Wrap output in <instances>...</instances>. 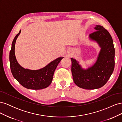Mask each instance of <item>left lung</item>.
<instances>
[{
  "label": "left lung",
  "instance_id": "obj_1",
  "mask_svg": "<svg viewBox=\"0 0 122 122\" xmlns=\"http://www.w3.org/2000/svg\"><path fill=\"white\" fill-rule=\"evenodd\" d=\"M89 38L96 42L101 50L97 60L91 67L83 69L75 59L71 58L73 81L77 86L86 90L97 89L106 83L113 72L115 50L109 32L101 25H96Z\"/></svg>",
  "mask_w": 122,
  "mask_h": 122
}]
</instances>
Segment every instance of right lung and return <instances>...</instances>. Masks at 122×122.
I'll return each mask as SVG.
<instances>
[{
    "label": "right lung",
    "mask_w": 122,
    "mask_h": 122,
    "mask_svg": "<svg viewBox=\"0 0 122 122\" xmlns=\"http://www.w3.org/2000/svg\"><path fill=\"white\" fill-rule=\"evenodd\" d=\"M21 32L16 36L10 52V68L13 76L21 85L28 89L41 90L49 86L52 82L54 72L64 57H58L45 67L36 70L25 69L18 64L15 54L16 40Z\"/></svg>",
    "instance_id": "add662e5"
}]
</instances>
